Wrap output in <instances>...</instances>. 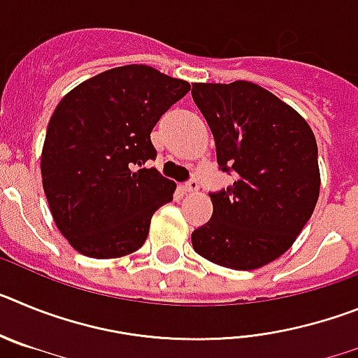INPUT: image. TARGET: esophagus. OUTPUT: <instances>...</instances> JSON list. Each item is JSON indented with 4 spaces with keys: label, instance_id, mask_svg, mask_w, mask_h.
Listing matches in <instances>:
<instances>
[{
    "label": "esophagus",
    "instance_id": "34e87169",
    "mask_svg": "<svg viewBox=\"0 0 358 358\" xmlns=\"http://www.w3.org/2000/svg\"><path fill=\"white\" fill-rule=\"evenodd\" d=\"M182 189H185V192H188V194H194V192H197L199 189V182L195 181V179H192V181L185 182Z\"/></svg>",
    "mask_w": 358,
    "mask_h": 358
}]
</instances>
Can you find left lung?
Returning <instances> with one entry per match:
<instances>
[{
    "label": "left lung",
    "mask_w": 358,
    "mask_h": 358,
    "mask_svg": "<svg viewBox=\"0 0 358 358\" xmlns=\"http://www.w3.org/2000/svg\"><path fill=\"white\" fill-rule=\"evenodd\" d=\"M192 96L215 138L218 166L236 173L233 186L210 194L213 215L192 233V245L222 267H264L289 251L317 204L314 132L252 82L194 84Z\"/></svg>",
    "instance_id": "1"
}]
</instances>
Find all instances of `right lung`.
Here are the masks:
<instances>
[{
  "mask_svg": "<svg viewBox=\"0 0 358 358\" xmlns=\"http://www.w3.org/2000/svg\"><path fill=\"white\" fill-rule=\"evenodd\" d=\"M189 91L186 80L145 64L94 75L53 110L41 156L57 227L80 255L107 260L138 251L152 215L176 182L143 164L156 159L150 132Z\"/></svg>",
  "mask_w": 358,
  "mask_h": 358,
  "instance_id": "1",
  "label": "right lung"
}]
</instances>
